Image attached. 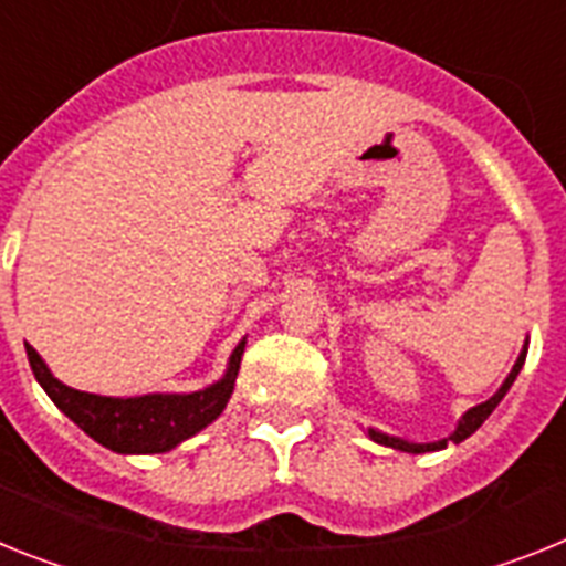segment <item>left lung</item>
<instances>
[{
    "label": "left lung",
    "instance_id": "left-lung-1",
    "mask_svg": "<svg viewBox=\"0 0 566 566\" xmlns=\"http://www.w3.org/2000/svg\"><path fill=\"white\" fill-rule=\"evenodd\" d=\"M524 357H526V349L521 352L518 364L513 366V371H510V378L504 380V386H501L499 392L492 395L490 400H484V403H478V407H472L470 412L463 415V418H461V423H458V429H455V432H452V434H449L447 441H438V443H409V441H400V438H389V434H384V432H375V429H369L371 441L384 443V447L403 449V452H415V455H418V452H432V449H443V447H447L449 441H452V443H461L463 438H470V434L475 432V429L481 427V423H484L486 418H490V412H492V409L499 407V403H501V398H504V395H506V389H510V386H513V380L518 378L521 366H524Z\"/></svg>",
    "mask_w": 566,
    "mask_h": 566
}]
</instances>
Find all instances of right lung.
<instances>
[{"instance_id":"obj_1","label":"right lung","mask_w":566,"mask_h":566,"mask_svg":"<svg viewBox=\"0 0 566 566\" xmlns=\"http://www.w3.org/2000/svg\"><path fill=\"white\" fill-rule=\"evenodd\" d=\"M31 369L48 398L80 429L114 452H168L180 441L209 427L223 412L234 389L243 343L231 355L220 384L191 395H143V398H103L60 384L33 346H25Z\"/></svg>"}]
</instances>
